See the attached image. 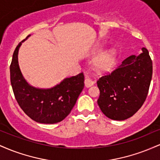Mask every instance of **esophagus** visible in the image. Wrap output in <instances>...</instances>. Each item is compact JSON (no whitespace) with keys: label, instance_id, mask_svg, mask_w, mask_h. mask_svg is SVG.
I'll return each mask as SVG.
<instances>
[{"label":"esophagus","instance_id":"1","mask_svg":"<svg viewBox=\"0 0 160 160\" xmlns=\"http://www.w3.org/2000/svg\"><path fill=\"white\" fill-rule=\"evenodd\" d=\"M84 82H85V86H86V87H89V86H92L93 84H94V81H93V80L88 76H86L85 78Z\"/></svg>","mask_w":160,"mask_h":160}]
</instances>
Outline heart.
<instances>
[{
	"mask_svg": "<svg viewBox=\"0 0 160 160\" xmlns=\"http://www.w3.org/2000/svg\"><path fill=\"white\" fill-rule=\"evenodd\" d=\"M116 53L113 50L108 51L100 56L95 61V67L102 72H108L114 68Z\"/></svg>",
	"mask_w": 160,
	"mask_h": 160,
	"instance_id": "1",
	"label": "heart"
}]
</instances>
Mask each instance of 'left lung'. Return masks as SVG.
Listing matches in <instances>:
<instances>
[{"label":"left lung","instance_id":"1","mask_svg":"<svg viewBox=\"0 0 160 160\" xmlns=\"http://www.w3.org/2000/svg\"><path fill=\"white\" fill-rule=\"evenodd\" d=\"M128 57L111 73L97 81L100 90L98 104L108 118L124 120L132 117L144 103L153 74L149 52Z\"/></svg>","mask_w":160,"mask_h":160}]
</instances>
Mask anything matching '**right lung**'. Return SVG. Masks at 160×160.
<instances>
[{
    "label": "right lung",
    "instance_id": "add662e5",
    "mask_svg": "<svg viewBox=\"0 0 160 160\" xmlns=\"http://www.w3.org/2000/svg\"><path fill=\"white\" fill-rule=\"evenodd\" d=\"M22 42L14 50L10 66V82L16 101L25 114L35 122L45 124L61 122L71 113L83 89V73L65 79L52 89L32 87L24 79L18 63Z\"/></svg>",
    "mask_w": 160,
    "mask_h": 160
}]
</instances>
